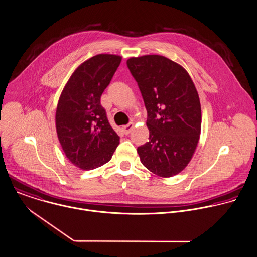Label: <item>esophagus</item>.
Masks as SVG:
<instances>
[{"instance_id":"obj_1","label":"esophagus","mask_w":257,"mask_h":257,"mask_svg":"<svg viewBox=\"0 0 257 257\" xmlns=\"http://www.w3.org/2000/svg\"><path fill=\"white\" fill-rule=\"evenodd\" d=\"M133 128H134V124L133 123H129V124H127V125H125L123 127V130H124V132L126 134H129L133 130Z\"/></svg>"}]
</instances>
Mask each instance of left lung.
<instances>
[{
	"instance_id": "left-lung-1",
	"label": "left lung",
	"mask_w": 257,
	"mask_h": 257,
	"mask_svg": "<svg viewBox=\"0 0 257 257\" xmlns=\"http://www.w3.org/2000/svg\"><path fill=\"white\" fill-rule=\"evenodd\" d=\"M147 110L149 140L137 148L142 164L168 178L190 162L201 132V106L188 72L176 62L145 55L127 60Z\"/></svg>"
}]
</instances>
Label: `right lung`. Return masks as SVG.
I'll list each match as a JSON object with an SVG mask.
<instances>
[{
	"mask_svg": "<svg viewBox=\"0 0 257 257\" xmlns=\"http://www.w3.org/2000/svg\"><path fill=\"white\" fill-rule=\"evenodd\" d=\"M122 57L96 55L73 72L56 109V131L69 161L82 170L106 164L119 145L100 99L121 63Z\"/></svg>",
	"mask_w": 257,
	"mask_h": 257,
	"instance_id": "1",
	"label": "right lung"
}]
</instances>
